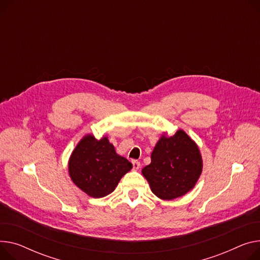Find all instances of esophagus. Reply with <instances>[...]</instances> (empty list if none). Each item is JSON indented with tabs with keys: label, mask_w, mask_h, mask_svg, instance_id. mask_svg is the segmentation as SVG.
<instances>
[{
	"label": "esophagus",
	"mask_w": 260,
	"mask_h": 260,
	"mask_svg": "<svg viewBox=\"0 0 260 260\" xmlns=\"http://www.w3.org/2000/svg\"><path fill=\"white\" fill-rule=\"evenodd\" d=\"M139 168H140V162L133 161V169L134 170H138Z\"/></svg>",
	"instance_id": "34e87169"
}]
</instances>
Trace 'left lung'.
I'll return each instance as SVG.
<instances>
[{
	"label": "left lung",
	"mask_w": 260,
	"mask_h": 260,
	"mask_svg": "<svg viewBox=\"0 0 260 260\" xmlns=\"http://www.w3.org/2000/svg\"><path fill=\"white\" fill-rule=\"evenodd\" d=\"M203 167L197 144L183 131L162 136L151 153V162L142 169L151 191L162 200H174L196 185Z\"/></svg>",
	"instance_id": "1"
}]
</instances>
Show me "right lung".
<instances>
[{
	"mask_svg": "<svg viewBox=\"0 0 260 260\" xmlns=\"http://www.w3.org/2000/svg\"><path fill=\"white\" fill-rule=\"evenodd\" d=\"M132 167L128 160L116 153L107 137L96 140L92 135L85 136L78 143L69 161L72 181L93 198H103L113 192Z\"/></svg>",
	"mask_w": 260,
	"mask_h": 260,
	"instance_id": "1",
	"label": "right lung"
}]
</instances>
